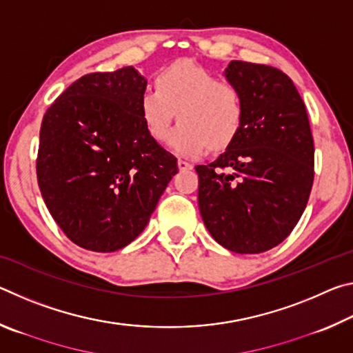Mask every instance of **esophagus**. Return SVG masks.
<instances>
[{
	"mask_svg": "<svg viewBox=\"0 0 353 353\" xmlns=\"http://www.w3.org/2000/svg\"><path fill=\"white\" fill-rule=\"evenodd\" d=\"M177 166H179V170H182V171L193 170V165H191L190 162H187V160H183V159H179L177 160Z\"/></svg>",
	"mask_w": 353,
	"mask_h": 353,
	"instance_id": "obj_1",
	"label": "esophagus"
}]
</instances>
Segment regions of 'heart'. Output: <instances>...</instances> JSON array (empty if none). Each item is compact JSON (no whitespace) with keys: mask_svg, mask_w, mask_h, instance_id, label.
<instances>
[{"mask_svg":"<svg viewBox=\"0 0 353 353\" xmlns=\"http://www.w3.org/2000/svg\"><path fill=\"white\" fill-rule=\"evenodd\" d=\"M155 85L141 94V118L159 141L168 137L176 117L181 119L168 139L179 155L198 157L208 146L223 149L240 132L244 115L240 90L201 65L172 63L157 74Z\"/></svg>","mask_w":353,"mask_h":353,"instance_id":"obj_1","label":"heart"}]
</instances>
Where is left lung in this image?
I'll return each mask as SVG.
<instances>
[{"instance_id":"obj_1","label":"left lung","mask_w":353,"mask_h":353,"mask_svg":"<svg viewBox=\"0 0 353 353\" xmlns=\"http://www.w3.org/2000/svg\"><path fill=\"white\" fill-rule=\"evenodd\" d=\"M240 132L214 162L198 165L199 210L210 235L236 254L276 248L301 219L314 179V143L292 81L270 65L232 61Z\"/></svg>"}]
</instances>
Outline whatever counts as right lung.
I'll list each match as a JSON object with an SVG mask.
<instances>
[{
    "label": "right lung",
    "instance_id": "obj_1",
    "mask_svg": "<svg viewBox=\"0 0 353 353\" xmlns=\"http://www.w3.org/2000/svg\"><path fill=\"white\" fill-rule=\"evenodd\" d=\"M146 83L132 67L85 74L41 121V198L63 234L87 250L115 252L134 241L179 171L141 118Z\"/></svg>",
    "mask_w": 353,
    "mask_h": 353
}]
</instances>
